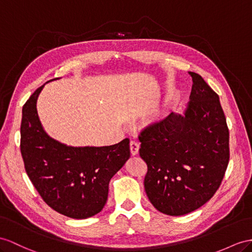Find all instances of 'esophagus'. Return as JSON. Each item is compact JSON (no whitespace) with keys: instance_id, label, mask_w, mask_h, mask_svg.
I'll use <instances>...</instances> for the list:
<instances>
[{"instance_id":"obj_1","label":"esophagus","mask_w":252,"mask_h":252,"mask_svg":"<svg viewBox=\"0 0 252 252\" xmlns=\"http://www.w3.org/2000/svg\"><path fill=\"white\" fill-rule=\"evenodd\" d=\"M130 150H131V154L134 156H137L138 151H139V144L137 141H131L130 143Z\"/></svg>"}]
</instances>
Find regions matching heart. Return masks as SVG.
<instances>
[{"label": "heart", "mask_w": 252, "mask_h": 252, "mask_svg": "<svg viewBox=\"0 0 252 252\" xmlns=\"http://www.w3.org/2000/svg\"><path fill=\"white\" fill-rule=\"evenodd\" d=\"M172 104H173V101H171V102H170V104H169L168 106H167V111H168V109L172 106Z\"/></svg>", "instance_id": "heart-1"}]
</instances>
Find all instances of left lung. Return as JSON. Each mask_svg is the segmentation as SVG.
Wrapping results in <instances>:
<instances>
[{
	"instance_id": "left-lung-1",
	"label": "left lung",
	"mask_w": 252,
	"mask_h": 252,
	"mask_svg": "<svg viewBox=\"0 0 252 252\" xmlns=\"http://www.w3.org/2000/svg\"><path fill=\"white\" fill-rule=\"evenodd\" d=\"M184 114L171 113L140 133L139 156L148 165L145 190L160 213L181 216L214 196L229 163V130L218 94L201 75Z\"/></svg>"
}]
</instances>
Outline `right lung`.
Returning a JSON list of instances; mask_svg holds the SVG:
<instances>
[{
	"label": "right lung",
	"mask_w": 252,
	"mask_h": 252,
	"mask_svg": "<svg viewBox=\"0 0 252 252\" xmlns=\"http://www.w3.org/2000/svg\"><path fill=\"white\" fill-rule=\"evenodd\" d=\"M44 85L22 108L20 148L25 171L50 208L70 218L92 217L104 208L109 181L130 158V139L112 146L72 147L52 138L36 107Z\"/></svg>",
	"instance_id": "right-lung-1"
}]
</instances>
